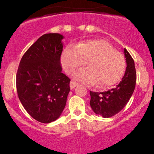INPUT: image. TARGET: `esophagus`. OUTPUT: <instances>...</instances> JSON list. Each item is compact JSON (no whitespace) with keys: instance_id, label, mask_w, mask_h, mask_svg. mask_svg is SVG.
I'll return each instance as SVG.
<instances>
[{"instance_id":"esophagus-1","label":"esophagus","mask_w":154,"mask_h":154,"mask_svg":"<svg viewBox=\"0 0 154 154\" xmlns=\"http://www.w3.org/2000/svg\"><path fill=\"white\" fill-rule=\"evenodd\" d=\"M77 86V83H76L75 81H74V80H71V81L70 82V88H71V89L74 88H75Z\"/></svg>"}]
</instances>
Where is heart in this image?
<instances>
[{
  "mask_svg": "<svg viewBox=\"0 0 154 154\" xmlns=\"http://www.w3.org/2000/svg\"><path fill=\"white\" fill-rule=\"evenodd\" d=\"M85 62L88 68L74 73V78L88 85L97 83L100 88L116 84L126 66L124 56L103 39L80 42L74 48L68 46L62 54V65L68 74L83 66Z\"/></svg>",
  "mask_w": 154,
  "mask_h": 154,
  "instance_id": "1",
  "label": "heart"
}]
</instances>
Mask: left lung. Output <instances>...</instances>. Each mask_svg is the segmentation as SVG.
I'll use <instances>...</instances> for the list:
<instances>
[{"label":"left lung","instance_id":"8db88e82","mask_svg":"<svg viewBox=\"0 0 154 154\" xmlns=\"http://www.w3.org/2000/svg\"><path fill=\"white\" fill-rule=\"evenodd\" d=\"M127 63L125 75L114 88L103 91H90V106L94 113L110 118L119 113L128 103L131 97L136 82V72L134 60L127 50L124 49Z\"/></svg>","mask_w":154,"mask_h":154}]
</instances>
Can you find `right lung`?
Wrapping results in <instances>:
<instances>
[{
  "mask_svg": "<svg viewBox=\"0 0 154 154\" xmlns=\"http://www.w3.org/2000/svg\"><path fill=\"white\" fill-rule=\"evenodd\" d=\"M63 35H42L25 52L16 74L18 98L35 120L48 124L63 112L70 91V80L62 73Z\"/></svg>",
  "mask_w": 154,
  "mask_h": 154,
  "instance_id": "obj_1",
  "label": "right lung"
}]
</instances>
